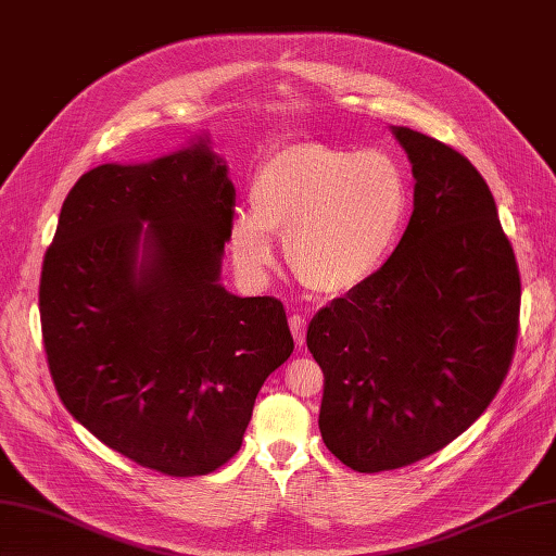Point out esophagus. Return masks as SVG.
I'll return each instance as SVG.
<instances>
[{
    "label": "esophagus",
    "mask_w": 556,
    "mask_h": 556,
    "mask_svg": "<svg viewBox=\"0 0 556 556\" xmlns=\"http://www.w3.org/2000/svg\"><path fill=\"white\" fill-rule=\"evenodd\" d=\"M289 327L293 333V341L299 348L305 345V329H307V319L303 315H291L289 317Z\"/></svg>",
    "instance_id": "34e87169"
}]
</instances>
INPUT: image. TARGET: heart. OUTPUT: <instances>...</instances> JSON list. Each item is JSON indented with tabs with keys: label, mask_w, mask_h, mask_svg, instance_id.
Wrapping results in <instances>:
<instances>
[{
	"label": "heart",
	"mask_w": 556,
	"mask_h": 556,
	"mask_svg": "<svg viewBox=\"0 0 556 556\" xmlns=\"http://www.w3.org/2000/svg\"><path fill=\"white\" fill-rule=\"evenodd\" d=\"M251 215L229 225V253L249 281L277 267L283 239L293 277L319 295L367 283L389 261L412 213V182L386 151L317 141L289 144L265 159L249 189Z\"/></svg>",
	"instance_id": "b5f03b06"
}]
</instances>
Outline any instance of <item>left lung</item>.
<instances>
[{
    "mask_svg": "<svg viewBox=\"0 0 556 556\" xmlns=\"http://www.w3.org/2000/svg\"><path fill=\"white\" fill-rule=\"evenodd\" d=\"M415 175L403 239L363 287L321 307V441L345 467H407L453 443L511 365L521 279L481 173L443 141L391 127Z\"/></svg>",
    "mask_w": 556,
    "mask_h": 556,
    "instance_id": "1",
    "label": "left lung"
}]
</instances>
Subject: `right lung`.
<instances>
[{
	"instance_id": "obj_1",
	"label": "right lung",
	"mask_w": 556,
	"mask_h": 556,
	"mask_svg": "<svg viewBox=\"0 0 556 556\" xmlns=\"http://www.w3.org/2000/svg\"><path fill=\"white\" fill-rule=\"evenodd\" d=\"M235 185L208 135L103 163L63 201L40 279L61 403L103 445L167 476L235 457L257 391L293 353L277 299L219 283Z\"/></svg>"
}]
</instances>
